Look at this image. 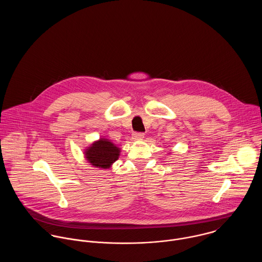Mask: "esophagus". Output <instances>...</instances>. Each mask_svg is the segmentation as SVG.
<instances>
[{"instance_id":"esophagus-1","label":"esophagus","mask_w":262,"mask_h":262,"mask_svg":"<svg viewBox=\"0 0 262 262\" xmlns=\"http://www.w3.org/2000/svg\"><path fill=\"white\" fill-rule=\"evenodd\" d=\"M132 137L134 140H142L144 138V134L141 132H135V133H133Z\"/></svg>"}]
</instances>
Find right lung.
<instances>
[{
    "label": "right lung",
    "mask_w": 262,
    "mask_h": 262,
    "mask_svg": "<svg viewBox=\"0 0 262 262\" xmlns=\"http://www.w3.org/2000/svg\"><path fill=\"white\" fill-rule=\"evenodd\" d=\"M120 148L106 138H100L84 150L86 160L95 167L109 168L119 158Z\"/></svg>",
    "instance_id": "1"
}]
</instances>
